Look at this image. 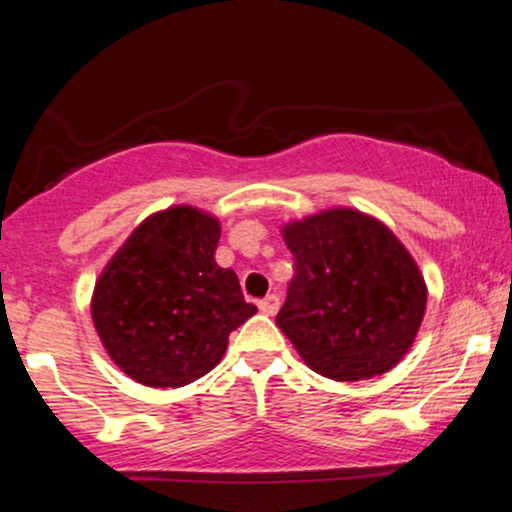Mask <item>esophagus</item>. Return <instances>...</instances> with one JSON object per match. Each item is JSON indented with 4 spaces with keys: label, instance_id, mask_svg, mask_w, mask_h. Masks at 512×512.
<instances>
[{
    "label": "esophagus",
    "instance_id": "34e87169",
    "mask_svg": "<svg viewBox=\"0 0 512 512\" xmlns=\"http://www.w3.org/2000/svg\"><path fill=\"white\" fill-rule=\"evenodd\" d=\"M260 310L264 315H274L276 310H279V296H276V293H269L267 298H262Z\"/></svg>",
    "mask_w": 512,
    "mask_h": 512
}]
</instances>
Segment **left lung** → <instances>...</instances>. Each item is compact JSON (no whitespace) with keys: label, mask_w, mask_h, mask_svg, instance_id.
<instances>
[{"label":"left lung","mask_w":512,"mask_h":512,"mask_svg":"<svg viewBox=\"0 0 512 512\" xmlns=\"http://www.w3.org/2000/svg\"><path fill=\"white\" fill-rule=\"evenodd\" d=\"M293 252L279 330L315 373L339 383L395 368L426 313V281L395 233L356 209L284 226Z\"/></svg>","instance_id":"left-lung-1"}]
</instances>
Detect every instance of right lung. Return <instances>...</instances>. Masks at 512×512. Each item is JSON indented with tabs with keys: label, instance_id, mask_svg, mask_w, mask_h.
Listing matches in <instances>:
<instances>
[{
	"label": "right lung",
	"instance_id": "obj_1",
	"mask_svg": "<svg viewBox=\"0 0 512 512\" xmlns=\"http://www.w3.org/2000/svg\"><path fill=\"white\" fill-rule=\"evenodd\" d=\"M221 226L195 207L151 214L98 276L91 317L122 373L149 387L207 375L228 334L257 313L233 269L216 264Z\"/></svg>",
	"mask_w": 512,
	"mask_h": 512
}]
</instances>
